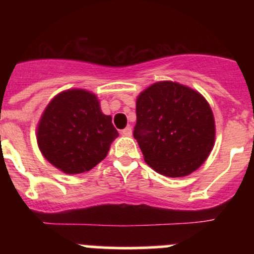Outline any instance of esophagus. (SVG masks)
Masks as SVG:
<instances>
[{"mask_svg": "<svg viewBox=\"0 0 254 254\" xmlns=\"http://www.w3.org/2000/svg\"><path fill=\"white\" fill-rule=\"evenodd\" d=\"M122 134L124 135V136H131L132 135V129L130 127H127L125 129L122 130Z\"/></svg>", "mask_w": 254, "mask_h": 254, "instance_id": "obj_1", "label": "esophagus"}]
</instances>
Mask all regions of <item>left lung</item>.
<instances>
[{
	"mask_svg": "<svg viewBox=\"0 0 254 254\" xmlns=\"http://www.w3.org/2000/svg\"><path fill=\"white\" fill-rule=\"evenodd\" d=\"M134 137L156 172L188 176L214 147V114L199 92L177 82H156L136 99Z\"/></svg>",
	"mask_w": 254,
	"mask_h": 254,
	"instance_id": "obj_1",
	"label": "left lung"
}]
</instances>
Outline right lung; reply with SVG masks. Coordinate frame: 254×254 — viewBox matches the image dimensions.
<instances>
[{"instance_id": "1", "label": "right lung", "mask_w": 254, "mask_h": 254, "mask_svg": "<svg viewBox=\"0 0 254 254\" xmlns=\"http://www.w3.org/2000/svg\"><path fill=\"white\" fill-rule=\"evenodd\" d=\"M118 135L96 94L75 88L51 99L38 124L37 141L54 167L76 175L104 160Z\"/></svg>"}]
</instances>
